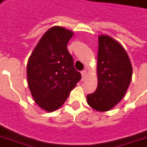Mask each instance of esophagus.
<instances>
[{"label":"esophagus","instance_id":"obj_1","mask_svg":"<svg viewBox=\"0 0 147 147\" xmlns=\"http://www.w3.org/2000/svg\"><path fill=\"white\" fill-rule=\"evenodd\" d=\"M81 74H82V77H83V80H84V79H85V78H86V71L85 70H83V71H81Z\"/></svg>","mask_w":147,"mask_h":147}]
</instances>
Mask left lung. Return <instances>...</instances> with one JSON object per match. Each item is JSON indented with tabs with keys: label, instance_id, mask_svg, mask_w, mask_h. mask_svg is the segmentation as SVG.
Returning a JSON list of instances; mask_svg holds the SVG:
<instances>
[{
	"label": "left lung",
	"instance_id": "obj_1",
	"mask_svg": "<svg viewBox=\"0 0 147 147\" xmlns=\"http://www.w3.org/2000/svg\"><path fill=\"white\" fill-rule=\"evenodd\" d=\"M98 87L86 96L88 105L98 112L112 109L122 100L132 77V66L126 50L108 35L98 36Z\"/></svg>",
	"mask_w": 147,
	"mask_h": 147
}]
</instances>
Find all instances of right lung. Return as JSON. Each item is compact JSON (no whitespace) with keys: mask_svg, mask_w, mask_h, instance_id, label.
I'll return each mask as SVG.
<instances>
[{"mask_svg":"<svg viewBox=\"0 0 147 147\" xmlns=\"http://www.w3.org/2000/svg\"><path fill=\"white\" fill-rule=\"evenodd\" d=\"M73 31L54 26L41 38L27 66L28 86L34 102L46 112L62 106L81 80L67 45Z\"/></svg>","mask_w":147,"mask_h":147,"instance_id":"right-lung-1","label":"right lung"}]
</instances>
